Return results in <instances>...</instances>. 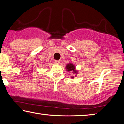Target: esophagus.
I'll use <instances>...</instances> for the list:
<instances>
[{
  "label": "esophagus",
  "mask_w": 124,
  "mask_h": 124,
  "mask_svg": "<svg viewBox=\"0 0 124 124\" xmlns=\"http://www.w3.org/2000/svg\"><path fill=\"white\" fill-rule=\"evenodd\" d=\"M55 62V63L56 64H60V61H59V60H55V62Z\"/></svg>",
  "instance_id": "esophagus-1"
}]
</instances>
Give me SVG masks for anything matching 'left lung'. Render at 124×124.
Returning <instances> with one entry per match:
<instances>
[{"label": "left lung", "mask_w": 124, "mask_h": 124, "mask_svg": "<svg viewBox=\"0 0 124 124\" xmlns=\"http://www.w3.org/2000/svg\"><path fill=\"white\" fill-rule=\"evenodd\" d=\"M66 70H67V71H68V72H72L74 74L75 77L77 76V71L76 70V67L73 65V64H72V63L68 64L67 65H66ZM71 77H72V78H74V76H72Z\"/></svg>", "instance_id": "obj_1"}]
</instances>
